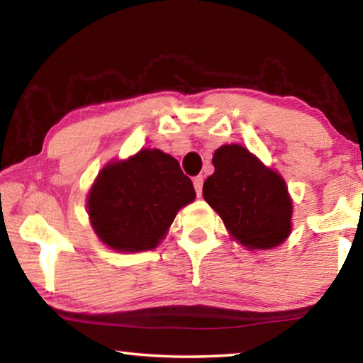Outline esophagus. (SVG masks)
I'll use <instances>...</instances> for the list:
<instances>
[{"label": "esophagus", "mask_w": 363, "mask_h": 363, "mask_svg": "<svg viewBox=\"0 0 363 363\" xmlns=\"http://www.w3.org/2000/svg\"><path fill=\"white\" fill-rule=\"evenodd\" d=\"M194 187H195L196 195L201 196V189H203V176L194 177Z\"/></svg>", "instance_id": "1"}]
</instances>
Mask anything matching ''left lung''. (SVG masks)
Instances as JSON below:
<instances>
[{
	"label": "left lung",
	"mask_w": 363,
	"mask_h": 363,
	"mask_svg": "<svg viewBox=\"0 0 363 363\" xmlns=\"http://www.w3.org/2000/svg\"><path fill=\"white\" fill-rule=\"evenodd\" d=\"M213 164L203 199L230 235L248 250H270L285 242L293 205L284 177L238 144L219 147Z\"/></svg>",
	"instance_id": "obj_1"
}]
</instances>
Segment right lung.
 <instances>
[{"label":"right lung","mask_w":363,"mask_h":363,"mask_svg":"<svg viewBox=\"0 0 363 363\" xmlns=\"http://www.w3.org/2000/svg\"><path fill=\"white\" fill-rule=\"evenodd\" d=\"M194 200V184L177 160L158 149H143L102 168L86 206L101 242L134 253L155 248L177 211Z\"/></svg>","instance_id":"1"}]
</instances>
